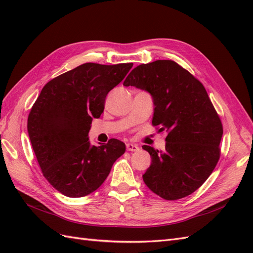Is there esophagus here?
Wrapping results in <instances>:
<instances>
[{"mask_svg":"<svg viewBox=\"0 0 253 253\" xmlns=\"http://www.w3.org/2000/svg\"><path fill=\"white\" fill-rule=\"evenodd\" d=\"M126 150L129 152H137V151H139V147L137 144L126 143Z\"/></svg>","mask_w":253,"mask_h":253,"instance_id":"esophagus-1","label":"esophagus"}]
</instances>
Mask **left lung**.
Listing matches in <instances>:
<instances>
[{
	"label": "left lung",
	"mask_w": 253,
	"mask_h": 253,
	"mask_svg": "<svg viewBox=\"0 0 253 253\" xmlns=\"http://www.w3.org/2000/svg\"><path fill=\"white\" fill-rule=\"evenodd\" d=\"M125 86L151 94L152 125L167 132L166 149L142 145L152 158L142 175L151 191L167 201L192 194L209 177L219 155L223 126L203 84L172 60L140 64Z\"/></svg>",
	"instance_id": "left-lung-1"
}]
</instances>
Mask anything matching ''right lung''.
Listing matches in <instances>:
<instances>
[{"label": "right lung", "mask_w": 253, "mask_h": 253, "mask_svg": "<svg viewBox=\"0 0 253 253\" xmlns=\"http://www.w3.org/2000/svg\"><path fill=\"white\" fill-rule=\"evenodd\" d=\"M133 63H84L45 84L28 115L27 131L44 177L67 197L94 192L108 177L126 144L111 139L91 145L93 118L104 110L109 91Z\"/></svg>", "instance_id": "obj_1"}]
</instances>
